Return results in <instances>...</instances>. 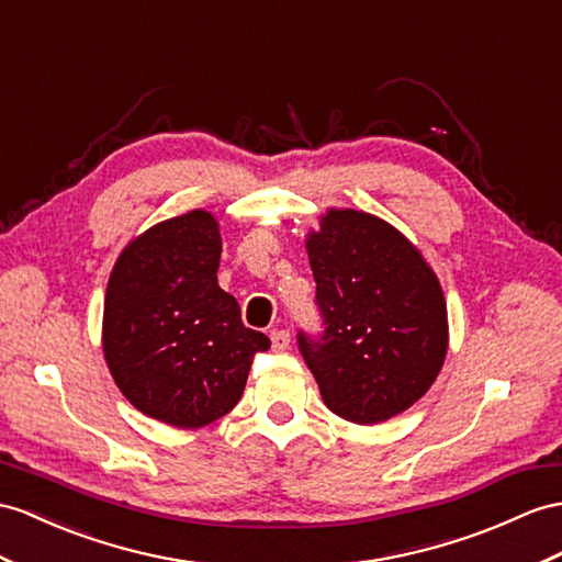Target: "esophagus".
Listing matches in <instances>:
<instances>
[{
    "label": "esophagus",
    "mask_w": 562,
    "mask_h": 562,
    "mask_svg": "<svg viewBox=\"0 0 562 562\" xmlns=\"http://www.w3.org/2000/svg\"><path fill=\"white\" fill-rule=\"evenodd\" d=\"M269 338H271V348L277 350V352L285 350V348H289V344H291V334L285 331V328H273V331L269 334Z\"/></svg>",
    "instance_id": "esophagus-1"
}]
</instances>
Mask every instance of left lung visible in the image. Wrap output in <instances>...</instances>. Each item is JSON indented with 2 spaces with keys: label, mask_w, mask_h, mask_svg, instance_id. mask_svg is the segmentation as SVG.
<instances>
[{
  "label": "left lung",
  "mask_w": 562,
  "mask_h": 562,
  "mask_svg": "<svg viewBox=\"0 0 562 562\" xmlns=\"http://www.w3.org/2000/svg\"><path fill=\"white\" fill-rule=\"evenodd\" d=\"M322 331L297 350L326 407L355 424L403 413L434 384L448 348L439 279L391 224L331 210L307 240Z\"/></svg>",
  "instance_id": "obj_1"
}]
</instances>
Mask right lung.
Wrapping results in <instances>:
<instances>
[{"instance_id": "1", "label": "right lung", "mask_w": 562, "mask_h": 562, "mask_svg": "<svg viewBox=\"0 0 562 562\" xmlns=\"http://www.w3.org/2000/svg\"><path fill=\"white\" fill-rule=\"evenodd\" d=\"M214 216L169 218L121 252L106 285L104 358L126 398L159 422L204 427L240 401L255 355L271 340L218 289Z\"/></svg>"}]
</instances>
